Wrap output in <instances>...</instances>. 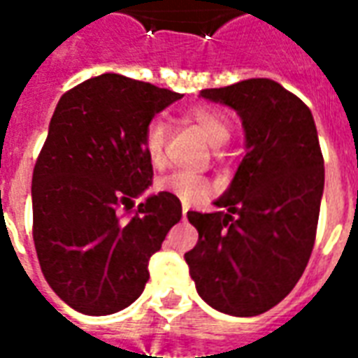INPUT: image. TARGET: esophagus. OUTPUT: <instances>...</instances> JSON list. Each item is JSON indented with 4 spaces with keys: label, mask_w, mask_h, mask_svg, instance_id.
<instances>
[{
    "label": "esophagus",
    "mask_w": 358,
    "mask_h": 358,
    "mask_svg": "<svg viewBox=\"0 0 358 358\" xmlns=\"http://www.w3.org/2000/svg\"><path fill=\"white\" fill-rule=\"evenodd\" d=\"M187 210H189V205H182V218L187 217Z\"/></svg>",
    "instance_id": "obj_1"
}]
</instances>
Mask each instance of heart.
<instances>
[{
	"label": "heart",
	"mask_w": 358,
	"mask_h": 358,
	"mask_svg": "<svg viewBox=\"0 0 358 358\" xmlns=\"http://www.w3.org/2000/svg\"><path fill=\"white\" fill-rule=\"evenodd\" d=\"M186 118L194 122L209 140L210 145H222L230 138V118L222 110L213 109L207 105H195L186 113ZM169 128L161 118H151L143 130V151L148 155L149 163L153 166H161L164 159V145H166ZM157 189L171 194L182 203L199 201L210 194L209 180L203 178L195 172L176 171L157 180Z\"/></svg>",
	"instance_id": "heart-1"
}]
</instances>
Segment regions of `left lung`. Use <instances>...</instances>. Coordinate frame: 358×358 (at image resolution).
I'll list each match as a JSON object with an SVG mask.
<instances>
[{
	"label": "left lung",
	"mask_w": 358,
	"mask_h": 358,
	"mask_svg": "<svg viewBox=\"0 0 358 358\" xmlns=\"http://www.w3.org/2000/svg\"><path fill=\"white\" fill-rule=\"evenodd\" d=\"M241 118L245 157L215 205L187 213L199 240L186 259L201 299L220 313L257 316L278 305L313 253L324 159L313 113L268 78L201 90Z\"/></svg>",
	"instance_id": "1"
}]
</instances>
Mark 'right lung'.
Here are the masks:
<instances>
[{
  "label": "right lung",
  "mask_w": 358,
  "mask_h": 358,
  "mask_svg": "<svg viewBox=\"0 0 358 358\" xmlns=\"http://www.w3.org/2000/svg\"><path fill=\"white\" fill-rule=\"evenodd\" d=\"M178 99L122 74L90 78L59 99L32 174V234L48 284L78 313L132 305L149 259L182 218L180 199L164 192L128 210L153 182L145 124Z\"/></svg>",
  "instance_id": "1"
}]
</instances>
